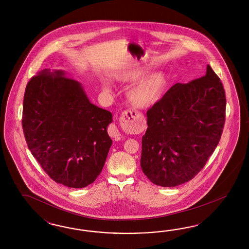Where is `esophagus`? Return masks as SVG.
I'll return each mask as SVG.
<instances>
[{
	"label": "esophagus",
	"mask_w": 249,
	"mask_h": 249,
	"mask_svg": "<svg viewBox=\"0 0 249 249\" xmlns=\"http://www.w3.org/2000/svg\"><path fill=\"white\" fill-rule=\"evenodd\" d=\"M129 112H130V111H129ZM125 114H128V112H125ZM130 114L132 113L130 112ZM109 135L111 136V137H113V138H120L121 131H120V128H119V127H118L117 125L112 124V125L109 127Z\"/></svg>",
	"instance_id": "1"
}]
</instances>
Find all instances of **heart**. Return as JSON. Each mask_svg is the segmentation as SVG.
<instances>
[{"label": "heart", "mask_w": 249, "mask_h": 249, "mask_svg": "<svg viewBox=\"0 0 249 249\" xmlns=\"http://www.w3.org/2000/svg\"><path fill=\"white\" fill-rule=\"evenodd\" d=\"M151 71L148 66H138L122 69L115 78L120 83H134L127 93L129 104L136 108H148L157 104L162 97L168 85L167 75L163 72ZM103 89L109 90V85L103 84Z\"/></svg>", "instance_id": "b5f03b06"}]
</instances>
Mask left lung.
<instances>
[{
	"instance_id": "8db88e82",
	"label": "left lung",
	"mask_w": 249,
	"mask_h": 249,
	"mask_svg": "<svg viewBox=\"0 0 249 249\" xmlns=\"http://www.w3.org/2000/svg\"><path fill=\"white\" fill-rule=\"evenodd\" d=\"M223 84L208 65L206 75L174 85L147 111L141 166L156 185L192 180L218 145L226 121Z\"/></svg>"
}]
</instances>
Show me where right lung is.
<instances>
[{"label": "right lung", "instance_id": "right-lung-1", "mask_svg": "<svg viewBox=\"0 0 249 249\" xmlns=\"http://www.w3.org/2000/svg\"><path fill=\"white\" fill-rule=\"evenodd\" d=\"M112 114L92 104L78 81L44 69L27 84L23 133L33 156L57 183L84 188L101 173L112 144Z\"/></svg>", "mask_w": 249, "mask_h": 249}]
</instances>
